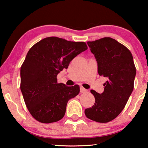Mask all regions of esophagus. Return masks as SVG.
Here are the masks:
<instances>
[{
  "instance_id": "34e87169",
  "label": "esophagus",
  "mask_w": 148,
  "mask_h": 148,
  "mask_svg": "<svg viewBox=\"0 0 148 148\" xmlns=\"http://www.w3.org/2000/svg\"><path fill=\"white\" fill-rule=\"evenodd\" d=\"M87 89H86L83 87H80V92H87Z\"/></svg>"
}]
</instances>
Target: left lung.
Here are the masks:
<instances>
[{"instance_id":"1","label":"left lung","mask_w":148,"mask_h":148,"mask_svg":"<svg viewBox=\"0 0 148 148\" xmlns=\"http://www.w3.org/2000/svg\"><path fill=\"white\" fill-rule=\"evenodd\" d=\"M87 45L96 59L99 74L108 80L102 93L91 90L95 102L85 110V114L92 121L107 123L118 116L133 91L136 74L133 57L126 47L110 37Z\"/></svg>"}]
</instances>
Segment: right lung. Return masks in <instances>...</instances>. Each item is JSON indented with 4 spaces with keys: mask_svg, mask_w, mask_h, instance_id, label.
Listing matches in <instances>:
<instances>
[{
    "mask_svg": "<svg viewBox=\"0 0 148 148\" xmlns=\"http://www.w3.org/2000/svg\"><path fill=\"white\" fill-rule=\"evenodd\" d=\"M87 49L84 42L51 36L29 49L20 70V88L30 114L37 121L50 123L64 117L67 102L78 95L79 87L58 84L57 76Z\"/></svg>",
    "mask_w": 148,
    "mask_h": 148,
    "instance_id": "add662e5",
    "label": "right lung"
}]
</instances>
